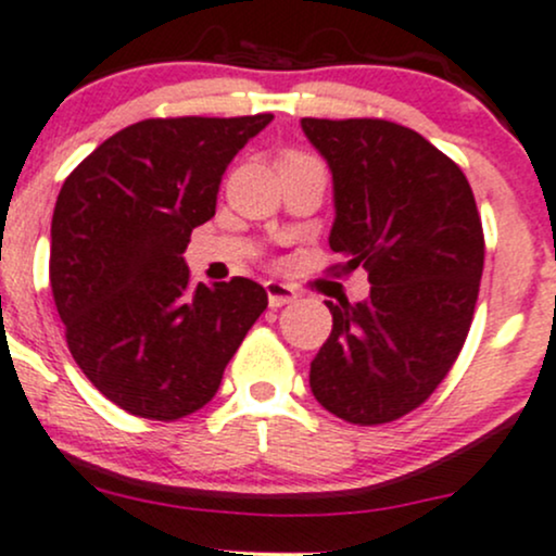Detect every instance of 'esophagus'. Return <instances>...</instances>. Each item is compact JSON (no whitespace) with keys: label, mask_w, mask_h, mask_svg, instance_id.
I'll list each match as a JSON object with an SVG mask.
<instances>
[{"label":"esophagus","mask_w":556,"mask_h":556,"mask_svg":"<svg viewBox=\"0 0 556 556\" xmlns=\"http://www.w3.org/2000/svg\"><path fill=\"white\" fill-rule=\"evenodd\" d=\"M265 291H267V302H270V307H283V304H291L296 299V289L289 283H280V280H267L265 283Z\"/></svg>","instance_id":"34e87169"}]
</instances>
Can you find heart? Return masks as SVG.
I'll use <instances>...</instances> for the list:
<instances>
[{
    "label": "heart",
    "instance_id": "obj_1",
    "mask_svg": "<svg viewBox=\"0 0 556 556\" xmlns=\"http://www.w3.org/2000/svg\"><path fill=\"white\" fill-rule=\"evenodd\" d=\"M289 154H299V152H289ZM283 157H286V154H283Z\"/></svg>",
    "mask_w": 556,
    "mask_h": 556
}]
</instances>
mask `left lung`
I'll return each instance as SVG.
<instances>
[{"instance_id": "obj_1", "label": "left lung", "mask_w": 556, "mask_h": 556, "mask_svg": "<svg viewBox=\"0 0 556 556\" xmlns=\"http://www.w3.org/2000/svg\"><path fill=\"white\" fill-rule=\"evenodd\" d=\"M333 173L330 249L370 280L365 302H326L333 330L309 365L317 402L354 426L420 407L463 352L485 241L470 184L413 128L380 117H304Z\"/></svg>"}]
</instances>
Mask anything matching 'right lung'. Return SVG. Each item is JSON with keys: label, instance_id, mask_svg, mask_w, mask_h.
Segmentation results:
<instances>
[{"label": "right lung", "instance_id": "1", "mask_svg": "<svg viewBox=\"0 0 556 556\" xmlns=\"http://www.w3.org/2000/svg\"><path fill=\"white\" fill-rule=\"evenodd\" d=\"M273 121L149 117L99 143L62 184L49 283L84 376L136 417L173 422L217 394L267 307L249 278L191 286V230L215 215L228 162Z\"/></svg>", "mask_w": 556, "mask_h": 556}]
</instances>
